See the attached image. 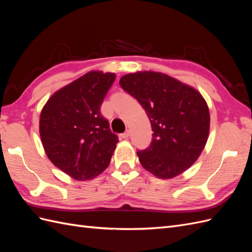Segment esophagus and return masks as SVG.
<instances>
[{
  "instance_id": "1",
  "label": "esophagus",
  "mask_w": 252,
  "mask_h": 252,
  "mask_svg": "<svg viewBox=\"0 0 252 252\" xmlns=\"http://www.w3.org/2000/svg\"><path fill=\"white\" fill-rule=\"evenodd\" d=\"M129 135H130V132H129V130H127V131H125L124 133L121 134V136H122V138H123V139H128Z\"/></svg>"
}]
</instances>
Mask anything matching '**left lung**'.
I'll return each instance as SVG.
<instances>
[{
	"label": "left lung",
	"mask_w": 252,
	"mask_h": 252,
	"mask_svg": "<svg viewBox=\"0 0 252 252\" xmlns=\"http://www.w3.org/2000/svg\"><path fill=\"white\" fill-rule=\"evenodd\" d=\"M120 85L146 111L152 128L149 147L136 152L145 169L172 179L200 157L208 139L210 116L199 91L155 71L129 73Z\"/></svg>",
	"instance_id": "left-lung-1"
}]
</instances>
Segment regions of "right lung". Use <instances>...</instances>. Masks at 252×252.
<instances>
[{
  "label": "right lung",
  "mask_w": 252,
  "mask_h": 252,
  "mask_svg": "<svg viewBox=\"0 0 252 252\" xmlns=\"http://www.w3.org/2000/svg\"><path fill=\"white\" fill-rule=\"evenodd\" d=\"M116 74L90 71L58 90L45 104L40 135L45 152L75 180H91L110 163L119 142L101 106Z\"/></svg>",
  "instance_id": "1"
}]
</instances>
